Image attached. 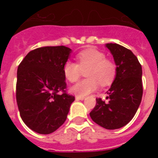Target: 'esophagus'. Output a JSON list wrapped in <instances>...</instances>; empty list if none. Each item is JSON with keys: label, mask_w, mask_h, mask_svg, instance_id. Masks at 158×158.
<instances>
[{"label": "esophagus", "mask_w": 158, "mask_h": 158, "mask_svg": "<svg viewBox=\"0 0 158 158\" xmlns=\"http://www.w3.org/2000/svg\"><path fill=\"white\" fill-rule=\"evenodd\" d=\"M75 98H76V100H81V101H82V100L85 99V96H75Z\"/></svg>", "instance_id": "obj_1"}]
</instances>
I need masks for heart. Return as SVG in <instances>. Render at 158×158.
<instances>
[{"instance_id": "heart-1", "label": "heart", "mask_w": 158, "mask_h": 158, "mask_svg": "<svg viewBox=\"0 0 158 158\" xmlns=\"http://www.w3.org/2000/svg\"><path fill=\"white\" fill-rule=\"evenodd\" d=\"M77 63L67 62L62 67V72L69 82L75 83L84 72L87 79L72 87V91L78 96H87L97 89L99 84L107 86L112 84L117 74L115 62L106 58L103 52L96 49H87L76 56Z\"/></svg>"}]
</instances>
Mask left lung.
Here are the masks:
<instances>
[{"instance_id": "1", "label": "left lung", "mask_w": 158, "mask_h": 158, "mask_svg": "<svg viewBox=\"0 0 158 158\" xmlns=\"http://www.w3.org/2000/svg\"><path fill=\"white\" fill-rule=\"evenodd\" d=\"M106 46L116 62V78L106 91L108 102L96 98V106L89 116L104 129H117L130 122L139 108L143 95L142 69L130 50L113 43Z\"/></svg>"}]
</instances>
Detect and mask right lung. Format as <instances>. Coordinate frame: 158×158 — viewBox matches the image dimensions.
<instances>
[{
  "mask_svg": "<svg viewBox=\"0 0 158 158\" xmlns=\"http://www.w3.org/2000/svg\"><path fill=\"white\" fill-rule=\"evenodd\" d=\"M71 49L64 45L32 50L18 68L16 99L21 118L33 131L54 132L64 123L74 96L67 93L62 67Z\"/></svg>",
  "mask_w": 158,
  "mask_h": 158,
  "instance_id": "obj_1",
  "label": "right lung"
}]
</instances>
